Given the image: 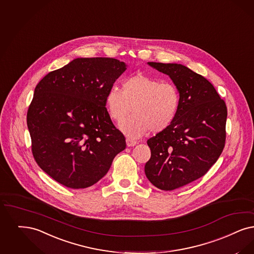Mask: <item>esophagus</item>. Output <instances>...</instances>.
Returning a JSON list of instances; mask_svg holds the SVG:
<instances>
[{
	"instance_id": "1",
	"label": "esophagus",
	"mask_w": 254,
	"mask_h": 254,
	"mask_svg": "<svg viewBox=\"0 0 254 254\" xmlns=\"http://www.w3.org/2000/svg\"><path fill=\"white\" fill-rule=\"evenodd\" d=\"M127 146H134L135 144H137V141L132 140L130 138H127Z\"/></svg>"
}]
</instances>
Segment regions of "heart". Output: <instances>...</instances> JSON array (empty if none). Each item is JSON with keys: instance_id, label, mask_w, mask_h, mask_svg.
Returning <instances> with one entry per match:
<instances>
[{"instance_id": "b5f03b06", "label": "heart", "mask_w": 254, "mask_h": 254, "mask_svg": "<svg viewBox=\"0 0 254 254\" xmlns=\"http://www.w3.org/2000/svg\"><path fill=\"white\" fill-rule=\"evenodd\" d=\"M122 90L112 87L106 95V106L112 120L123 123L121 129L132 138L147 132L161 133L175 121L181 105V94L172 82L137 72L126 78Z\"/></svg>"}]
</instances>
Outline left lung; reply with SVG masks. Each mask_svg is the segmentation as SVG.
<instances>
[{
	"mask_svg": "<svg viewBox=\"0 0 254 254\" xmlns=\"http://www.w3.org/2000/svg\"><path fill=\"white\" fill-rule=\"evenodd\" d=\"M170 76L181 94L172 125L147 140L144 173L157 188L171 191L201 178L223 151L227 106L212 83L182 64L148 62Z\"/></svg>",
	"mask_w": 254,
	"mask_h": 254,
	"instance_id": "8db88e82",
	"label": "left lung"
}]
</instances>
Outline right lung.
<instances>
[{
  "label": "right lung",
  "mask_w": 254,
  "mask_h": 254,
  "mask_svg": "<svg viewBox=\"0 0 254 254\" xmlns=\"http://www.w3.org/2000/svg\"><path fill=\"white\" fill-rule=\"evenodd\" d=\"M112 58L76 59L47 73L27 111L33 157L62 185L82 189L100 181L126 138L106 108V95L126 71Z\"/></svg>",
  "instance_id": "1"
}]
</instances>
